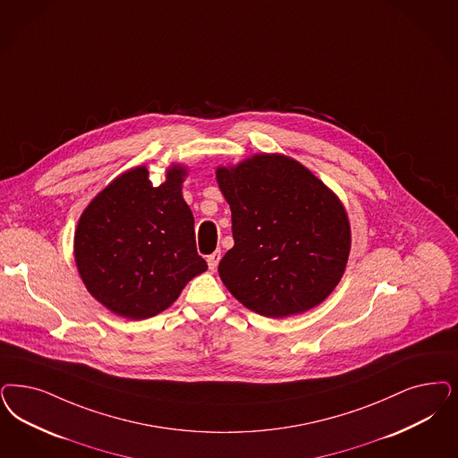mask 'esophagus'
Instances as JSON below:
<instances>
[{"label": "esophagus", "instance_id": "esophagus-1", "mask_svg": "<svg viewBox=\"0 0 458 458\" xmlns=\"http://www.w3.org/2000/svg\"><path fill=\"white\" fill-rule=\"evenodd\" d=\"M221 252L220 250H216V252L211 253V255H208V266L211 270H215V268L218 267V262H220Z\"/></svg>", "mask_w": 458, "mask_h": 458}]
</instances>
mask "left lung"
I'll use <instances>...</instances> for the list:
<instances>
[{
  "label": "left lung",
  "mask_w": 458,
  "mask_h": 458,
  "mask_svg": "<svg viewBox=\"0 0 458 458\" xmlns=\"http://www.w3.org/2000/svg\"><path fill=\"white\" fill-rule=\"evenodd\" d=\"M235 245L221 259L226 289L267 318L300 315L327 300L350 253V223L338 196L294 158L257 154L218 167Z\"/></svg>",
  "instance_id": "left-lung-1"
}]
</instances>
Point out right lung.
Returning <instances> with one entry per match:
<instances>
[{"mask_svg":"<svg viewBox=\"0 0 458 458\" xmlns=\"http://www.w3.org/2000/svg\"><path fill=\"white\" fill-rule=\"evenodd\" d=\"M186 167L154 188L145 165L118 175L81 215L74 257L81 279L111 313L145 319L167 310L208 264L196 250L182 198Z\"/></svg>","mask_w":458,"mask_h":458,"instance_id":"1","label":"right lung"}]
</instances>
